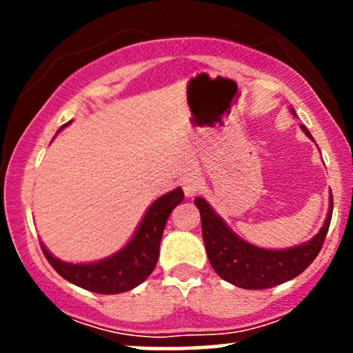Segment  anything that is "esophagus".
Masks as SVG:
<instances>
[{"mask_svg":"<svg viewBox=\"0 0 353 353\" xmlns=\"http://www.w3.org/2000/svg\"><path fill=\"white\" fill-rule=\"evenodd\" d=\"M199 188H201V179L197 176H194V174H190V176L182 179V189H184V194L188 197L196 196V192L199 190Z\"/></svg>","mask_w":353,"mask_h":353,"instance_id":"34e87169","label":"esophagus"}]
</instances>
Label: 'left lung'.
I'll use <instances>...</instances> for the list:
<instances>
[{
	"instance_id": "8db88e82",
	"label": "left lung",
	"mask_w": 353,
	"mask_h": 353,
	"mask_svg": "<svg viewBox=\"0 0 353 353\" xmlns=\"http://www.w3.org/2000/svg\"><path fill=\"white\" fill-rule=\"evenodd\" d=\"M294 116L295 111L290 108ZM301 129L307 137H314L305 125ZM194 204L201 212L202 237L212 269L224 281L241 289H270L297 277L317 257L329 230L334 199L330 194L325 222L310 241L287 249H262L237 236L204 197H196Z\"/></svg>"
}]
</instances>
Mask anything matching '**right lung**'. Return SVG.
<instances>
[{
  "mask_svg": "<svg viewBox=\"0 0 353 353\" xmlns=\"http://www.w3.org/2000/svg\"><path fill=\"white\" fill-rule=\"evenodd\" d=\"M182 199H184V192L181 188H177L154 201L145 210L143 221L137 225L131 241L106 259L86 262V264H71V262H64L54 257L44 244H41L44 257L61 277L81 289L106 295L128 292L151 275L159 259V245L165 222L172 209L179 205Z\"/></svg>",
  "mask_w": 353,
  "mask_h": 353,
  "instance_id": "right-lung-1",
  "label": "right lung"
}]
</instances>
